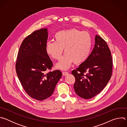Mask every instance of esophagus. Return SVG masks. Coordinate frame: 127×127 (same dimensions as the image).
<instances>
[{"mask_svg":"<svg viewBox=\"0 0 127 127\" xmlns=\"http://www.w3.org/2000/svg\"><path fill=\"white\" fill-rule=\"evenodd\" d=\"M62 74H63V75L64 76H66V75H67L68 74V72L64 71V72H62Z\"/></svg>","mask_w":127,"mask_h":127,"instance_id":"obj_1","label":"esophagus"}]
</instances>
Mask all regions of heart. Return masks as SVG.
<instances>
[{
    "instance_id": "heart-1",
    "label": "heart",
    "mask_w": 127,
    "mask_h": 127,
    "mask_svg": "<svg viewBox=\"0 0 127 127\" xmlns=\"http://www.w3.org/2000/svg\"><path fill=\"white\" fill-rule=\"evenodd\" d=\"M54 40L46 43L45 50L50 58L58 60L64 49L65 54L55 65L57 69L68 70L74 62L82 63L91 53L93 41L87 32L76 29L62 30L54 34Z\"/></svg>"
}]
</instances>
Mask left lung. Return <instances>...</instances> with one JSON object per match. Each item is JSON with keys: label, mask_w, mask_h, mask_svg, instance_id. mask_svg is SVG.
Segmentation results:
<instances>
[{"label": "left lung", "mask_w": 127, "mask_h": 127, "mask_svg": "<svg viewBox=\"0 0 127 127\" xmlns=\"http://www.w3.org/2000/svg\"><path fill=\"white\" fill-rule=\"evenodd\" d=\"M112 67L110 49L105 41L96 34L95 47L88 58L72 71L75 78L74 88L76 94L84 99H90L98 94L109 81Z\"/></svg>", "instance_id": "left-lung-1"}]
</instances>
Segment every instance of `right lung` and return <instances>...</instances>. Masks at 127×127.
Returning <instances> with one entry per match:
<instances>
[{"label":"right lung","instance_id":"1","mask_svg":"<svg viewBox=\"0 0 127 127\" xmlns=\"http://www.w3.org/2000/svg\"><path fill=\"white\" fill-rule=\"evenodd\" d=\"M48 37L47 28L28 35L21 45L15 65L17 75L26 92L38 100L51 96L62 75L60 70L45 74L53 66L45 50Z\"/></svg>","mask_w":127,"mask_h":127}]
</instances>
